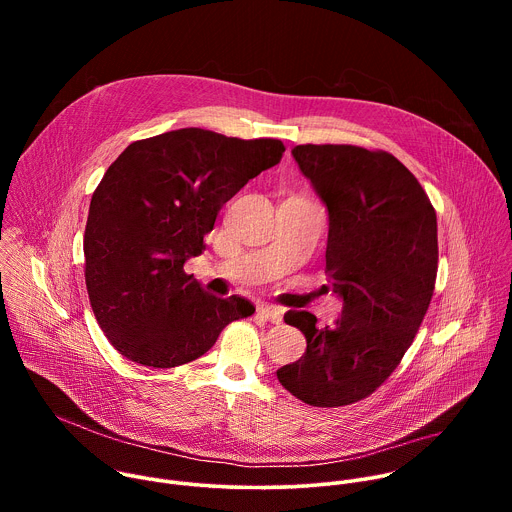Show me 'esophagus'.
Here are the masks:
<instances>
[{
    "label": "esophagus",
    "instance_id": "esophagus-1",
    "mask_svg": "<svg viewBox=\"0 0 512 512\" xmlns=\"http://www.w3.org/2000/svg\"><path fill=\"white\" fill-rule=\"evenodd\" d=\"M257 316L263 318V320H267V322H271V324H281L283 310L277 308V306L265 304V306H259V308H257Z\"/></svg>",
    "mask_w": 512,
    "mask_h": 512
}]
</instances>
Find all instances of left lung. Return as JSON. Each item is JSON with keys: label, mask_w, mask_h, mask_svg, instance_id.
Returning a JSON list of instances; mask_svg holds the SVG:
<instances>
[{"label": "left lung", "mask_w": 512, "mask_h": 512, "mask_svg": "<svg viewBox=\"0 0 512 512\" xmlns=\"http://www.w3.org/2000/svg\"><path fill=\"white\" fill-rule=\"evenodd\" d=\"M291 154L328 208L326 273L344 306L324 328L306 310L283 316L308 348L277 379L308 405L342 407L391 377L425 318L437 275V216L389 152L306 143Z\"/></svg>", "instance_id": "1"}]
</instances>
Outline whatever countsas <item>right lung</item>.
I'll list each match as a JSON object with an SVG mask.
<instances>
[{"label":"right lung","mask_w":512,"mask_h":512,"mask_svg":"<svg viewBox=\"0 0 512 512\" xmlns=\"http://www.w3.org/2000/svg\"><path fill=\"white\" fill-rule=\"evenodd\" d=\"M283 152L279 139L186 127L133 141L107 168L85 227V281L119 354L152 369L180 367L255 312L243 298L206 294L184 263L204 251L223 204Z\"/></svg>","instance_id":"add662e5"}]
</instances>
